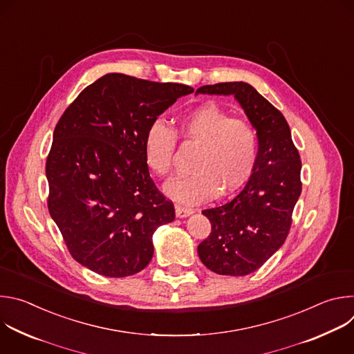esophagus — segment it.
Segmentation results:
<instances>
[{
  "mask_svg": "<svg viewBox=\"0 0 354 354\" xmlns=\"http://www.w3.org/2000/svg\"><path fill=\"white\" fill-rule=\"evenodd\" d=\"M175 213H176V217L179 218H183V217H187L193 213V209L190 207H183V206H176L175 207Z\"/></svg>",
  "mask_w": 354,
  "mask_h": 354,
  "instance_id": "1",
  "label": "esophagus"
}]
</instances>
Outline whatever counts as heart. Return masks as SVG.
Instances as JSON below:
<instances>
[{"label": "heart", "mask_w": 354, "mask_h": 354, "mask_svg": "<svg viewBox=\"0 0 354 354\" xmlns=\"http://www.w3.org/2000/svg\"><path fill=\"white\" fill-rule=\"evenodd\" d=\"M176 134L198 144L193 172L165 185V193L183 203H198L218 190L230 194L254 174L259 156V137L249 122L230 118L214 104L201 105L180 119ZM176 136L161 122L151 124L144 137V160L158 176L172 171Z\"/></svg>", "instance_id": "obj_1"}]
</instances>
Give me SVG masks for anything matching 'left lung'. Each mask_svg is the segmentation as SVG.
I'll list each match as a JSON object with an SVG mask.
<instances>
[{"instance_id":"left-lung-1","label":"left lung","mask_w":354,"mask_h":354,"mask_svg":"<svg viewBox=\"0 0 354 354\" xmlns=\"http://www.w3.org/2000/svg\"><path fill=\"white\" fill-rule=\"evenodd\" d=\"M196 93L232 95L259 137L254 174L228 203L203 210L210 235L197 246L200 261L217 274L246 276L284 243L301 194V160L287 120L246 82L200 86Z\"/></svg>"}]
</instances>
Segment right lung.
<instances>
[{
    "instance_id": "add662e5",
    "label": "right lung",
    "mask_w": 354,
    "mask_h": 354,
    "mask_svg": "<svg viewBox=\"0 0 354 354\" xmlns=\"http://www.w3.org/2000/svg\"><path fill=\"white\" fill-rule=\"evenodd\" d=\"M193 88L112 73L66 109L46 161L48 213L71 257L106 277L141 272L156 230L175 220L144 160L148 127Z\"/></svg>"
}]
</instances>
